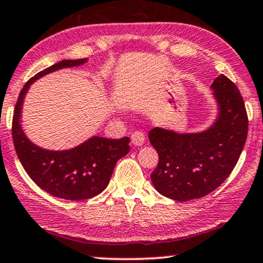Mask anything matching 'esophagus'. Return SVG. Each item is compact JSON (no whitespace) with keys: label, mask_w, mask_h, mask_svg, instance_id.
<instances>
[{"label":"esophagus","mask_w":263,"mask_h":263,"mask_svg":"<svg viewBox=\"0 0 263 263\" xmlns=\"http://www.w3.org/2000/svg\"><path fill=\"white\" fill-rule=\"evenodd\" d=\"M144 140H145V137H144L143 132L136 131L131 135V143L134 145H142L144 143Z\"/></svg>","instance_id":"1"}]
</instances>
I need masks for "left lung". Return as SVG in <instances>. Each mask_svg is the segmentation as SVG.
Listing matches in <instances>:
<instances>
[{
	"instance_id": "8db88e82",
	"label": "left lung",
	"mask_w": 263,
	"mask_h": 263,
	"mask_svg": "<svg viewBox=\"0 0 263 263\" xmlns=\"http://www.w3.org/2000/svg\"><path fill=\"white\" fill-rule=\"evenodd\" d=\"M212 88L219 116L211 128L179 135L156 127L148 134L159 156L152 182L167 198L185 202L211 194L232 174L245 145L249 119L238 87L220 74Z\"/></svg>"
}]
</instances>
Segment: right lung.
I'll return each mask as SVG.
<instances>
[{
    "mask_svg": "<svg viewBox=\"0 0 263 263\" xmlns=\"http://www.w3.org/2000/svg\"><path fill=\"white\" fill-rule=\"evenodd\" d=\"M85 61L87 59L63 60L31 77L18 96L12 120L15 152L29 178L47 194L69 201L88 200L106 187L116 162L129 152V138L93 137L74 149L45 151L25 137L20 125V116L25 93L36 78L56 69L82 65Z\"/></svg>",
    "mask_w": 263,
    "mask_h": 263,
    "instance_id": "add662e5",
    "label": "right lung"
}]
</instances>
